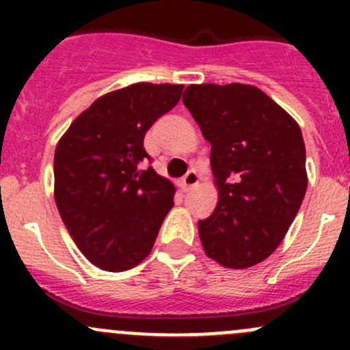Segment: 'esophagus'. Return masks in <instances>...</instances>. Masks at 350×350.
<instances>
[{"mask_svg":"<svg viewBox=\"0 0 350 350\" xmlns=\"http://www.w3.org/2000/svg\"><path fill=\"white\" fill-rule=\"evenodd\" d=\"M181 183H183V188L191 189L193 186H196L198 183H200V174H198L195 169H191V171H189L185 178H183Z\"/></svg>","mask_w":350,"mask_h":350,"instance_id":"obj_1","label":"esophagus"}]
</instances>
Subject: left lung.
Returning a JSON list of instances; mask_svg holds the SVG:
<instances>
[{
    "label": "left lung",
    "instance_id": "8db88e82",
    "mask_svg": "<svg viewBox=\"0 0 350 350\" xmlns=\"http://www.w3.org/2000/svg\"><path fill=\"white\" fill-rule=\"evenodd\" d=\"M183 103L211 144L218 186L213 213L198 221L208 257L245 269L276 250L306 193L298 123L249 84H191Z\"/></svg>",
    "mask_w": 350,
    "mask_h": 350
}]
</instances>
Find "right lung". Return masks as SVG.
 I'll return each mask as SVG.
<instances>
[{"label":"right lung","mask_w":350,"mask_h":350,"mask_svg":"<svg viewBox=\"0 0 350 350\" xmlns=\"http://www.w3.org/2000/svg\"><path fill=\"white\" fill-rule=\"evenodd\" d=\"M183 84L137 83L98 98L55 147V203L81 252L105 271L149 256L174 186L146 162L147 130L178 105Z\"/></svg>","instance_id":"add662e5"}]
</instances>
